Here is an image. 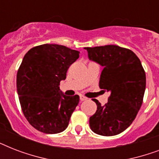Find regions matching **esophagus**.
<instances>
[{
    "label": "esophagus",
    "instance_id": "1",
    "mask_svg": "<svg viewBox=\"0 0 159 159\" xmlns=\"http://www.w3.org/2000/svg\"><path fill=\"white\" fill-rule=\"evenodd\" d=\"M87 98L86 97H84V96H80V101H82V102H83V101H86Z\"/></svg>",
    "mask_w": 159,
    "mask_h": 159
}]
</instances>
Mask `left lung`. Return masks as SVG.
<instances>
[{
    "label": "left lung",
    "instance_id": "1",
    "mask_svg": "<svg viewBox=\"0 0 159 159\" xmlns=\"http://www.w3.org/2000/svg\"><path fill=\"white\" fill-rule=\"evenodd\" d=\"M91 60L103 67L99 87L111 93L102 106L97 99L96 113L90 117V127L103 136L116 135L125 130L135 119L142 103L146 76L141 62L130 49L117 45L85 48Z\"/></svg>",
    "mask_w": 159,
    "mask_h": 159
}]
</instances>
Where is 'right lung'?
<instances>
[{"label":"right lung","instance_id":"right-lung-1","mask_svg":"<svg viewBox=\"0 0 159 159\" xmlns=\"http://www.w3.org/2000/svg\"><path fill=\"white\" fill-rule=\"evenodd\" d=\"M79 53L66 46L45 43L25 55L17 72V92L24 116L37 130L57 134L68 125L79 96L62 94L59 85Z\"/></svg>","mask_w":159,"mask_h":159}]
</instances>
